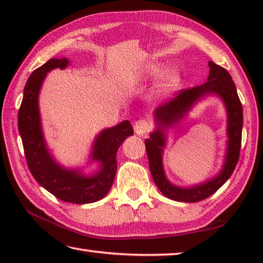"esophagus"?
<instances>
[{"mask_svg":"<svg viewBox=\"0 0 263 263\" xmlns=\"http://www.w3.org/2000/svg\"><path fill=\"white\" fill-rule=\"evenodd\" d=\"M133 127H135V132L137 133L138 136H144L147 135V133L149 132L150 130V125H149V122L147 120H138L135 125H133Z\"/></svg>","mask_w":263,"mask_h":263,"instance_id":"obj_1","label":"esophagus"}]
</instances>
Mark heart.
Returning a JSON list of instances; mask_svg holds the SVG:
<instances>
[{
  "label": "heart",
  "mask_w": 263,
  "mask_h": 263,
  "mask_svg": "<svg viewBox=\"0 0 263 263\" xmlns=\"http://www.w3.org/2000/svg\"><path fill=\"white\" fill-rule=\"evenodd\" d=\"M160 68L156 64H149L146 68V73L149 76H158ZM178 82H180V74H178V72L175 70H171L165 74L159 87L161 91L164 92L172 91L173 89H175L178 86Z\"/></svg>",
  "instance_id": "1"
}]
</instances>
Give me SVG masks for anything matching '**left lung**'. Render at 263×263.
<instances>
[{
    "mask_svg": "<svg viewBox=\"0 0 263 263\" xmlns=\"http://www.w3.org/2000/svg\"><path fill=\"white\" fill-rule=\"evenodd\" d=\"M210 71L208 80L203 85L191 89L181 90L171 102L158 106L154 111L156 128L146 139V150L149 160V168L154 182L165 197L180 202H198L214 194L221 187L233 174L239 157L242 141L243 109L238 98L236 86L231 74L215 64L212 61L208 63ZM216 94L220 97L228 111V149L224 165L215 177L203 183L187 188L177 187L171 183L165 177L162 166V154L165 146V131L174 126L188 112L189 110L199 100L206 96Z\"/></svg>",
    "mask_w": 263,
    "mask_h": 263,
    "instance_id": "obj_1",
    "label": "left lung"
}]
</instances>
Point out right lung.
Masks as SVG:
<instances>
[{"mask_svg": "<svg viewBox=\"0 0 263 263\" xmlns=\"http://www.w3.org/2000/svg\"><path fill=\"white\" fill-rule=\"evenodd\" d=\"M69 64L70 61L65 58L51 59L28 78L18 114V127L33 178L58 199L85 204L96 202L108 193L116 174V153L122 142L133 136V128L125 120L98 133L90 153V161L97 163L98 168L91 174H83L81 170L65 168L59 164L44 137L38 98L48 72L57 68L63 70Z\"/></svg>", "mask_w": 263, "mask_h": 263, "instance_id": "obj_1", "label": "right lung"}]
</instances>
